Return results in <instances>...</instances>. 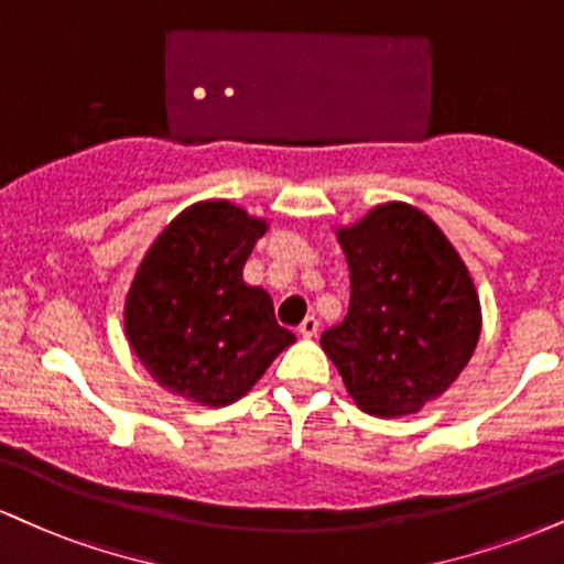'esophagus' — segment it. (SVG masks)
Segmentation results:
<instances>
[{"label": "esophagus", "mask_w": 564, "mask_h": 564, "mask_svg": "<svg viewBox=\"0 0 564 564\" xmlns=\"http://www.w3.org/2000/svg\"><path fill=\"white\" fill-rule=\"evenodd\" d=\"M317 330H321V323H317V317L315 315L304 317L302 325H300V336L302 338H315Z\"/></svg>", "instance_id": "1"}]
</instances>
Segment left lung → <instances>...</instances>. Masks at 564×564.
Returning a JSON list of instances; mask_svg holds the SVG:
<instances>
[{
  "label": "left lung",
  "instance_id": "1",
  "mask_svg": "<svg viewBox=\"0 0 564 564\" xmlns=\"http://www.w3.org/2000/svg\"><path fill=\"white\" fill-rule=\"evenodd\" d=\"M349 262V312L321 338L349 397L368 415L402 417L463 372L480 336L465 262L420 209L389 202L338 228Z\"/></svg>",
  "mask_w": 564,
  "mask_h": 564
}]
</instances>
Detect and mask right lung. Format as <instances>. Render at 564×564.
Wrapping results in <instances>:
<instances>
[{
  "label": "right lung",
  "mask_w": 564,
  "mask_h": 564,
  "mask_svg": "<svg viewBox=\"0 0 564 564\" xmlns=\"http://www.w3.org/2000/svg\"><path fill=\"white\" fill-rule=\"evenodd\" d=\"M264 230L230 202H199L149 247L128 291L126 334L171 393L226 406L296 341L278 325L268 291L241 278Z\"/></svg>",
  "instance_id": "1"
}]
</instances>
